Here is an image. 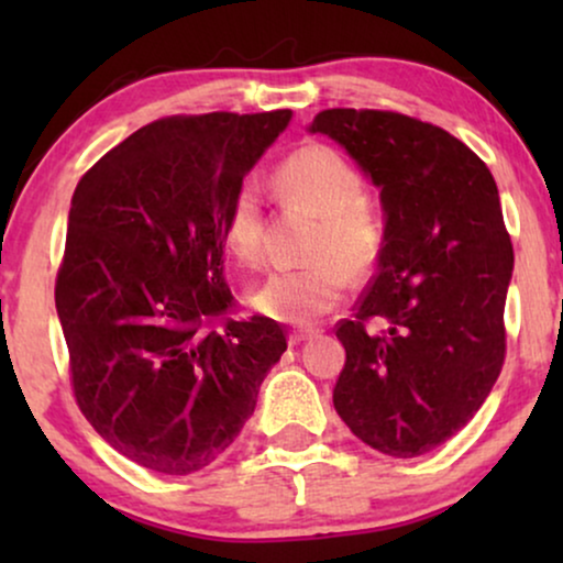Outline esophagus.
<instances>
[{"label":"esophagus","mask_w":563,"mask_h":563,"mask_svg":"<svg viewBox=\"0 0 563 563\" xmlns=\"http://www.w3.org/2000/svg\"><path fill=\"white\" fill-rule=\"evenodd\" d=\"M314 333H318V330H314V328H297V330H291V333H289V345L302 343V341H307V338H312Z\"/></svg>","instance_id":"obj_1"}]
</instances>
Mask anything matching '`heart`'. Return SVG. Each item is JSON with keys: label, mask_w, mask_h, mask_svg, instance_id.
<instances>
[{"label": "heart", "mask_w": 563, "mask_h": 563, "mask_svg": "<svg viewBox=\"0 0 563 563\" xmlns=\"http://www.w3.org/2000/svg\"><path fill=\"white\" fill-rule=\"evenodd\" d=\"M274 184L287 202L318 214V228L307 243L305 268L268 276L253 295V307L266 318L307 325L333 310L353 279L372 274L382 256L384 228L364 202V179L341 153L312 143L287 156L276 168ZM264 210L251 181L241 184L222 214V241L243 266L264 261Z\"/></svg>", "instance_id": "b5f03b06"}]
</instances>
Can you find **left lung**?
<instances>
[{
	"label": "left lung",
	"instance_id": "1",
	"mask_svg": "<svg viewBox=\"0 0 563 563\" xmlns=\"http://www.w3.org/2000/svg\"><path fill=\"white\" fill-rule=\"evenodd\" d=\"M310 130L356 158L387 214L379 268L335 325L333 405L372 449L422 456L474 418L505 364L512 243L495 176L459 137L399 112L335 107ZM368 319L388 328L368 334Z\"/></svg>",
	"mask_w": 563,
	"mask_h": 563
}]
</instances>
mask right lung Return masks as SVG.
I'll use <instances>...</instances> for the list:
<instances>
[{"label":"right lung","instance_id":"right-lung-1","mask_svg":"<svg viewBox=\"0 0 563 563\" xmlns=\"http://www.w3.org/2000/svg\"><path fill=\"white\" fill-rule=\"evenodd\" d=\"M291 110L174 114L104 153L74 191L56 310L91 428L156 474L210 466L256 410L284 328L230 320L222 214Z\"/></svg>","mask_w":563,"mask_h":563}]
</instances>
